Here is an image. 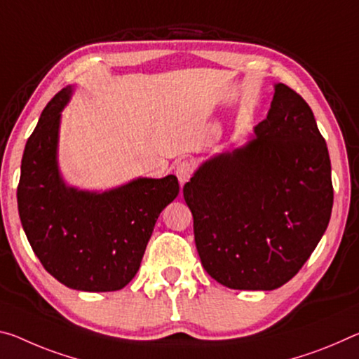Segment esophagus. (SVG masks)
<instances>
[{"label":"esophagus","mask_w":359,"mask_h":359,"mask_svg":"<svg viewBox=\"0 0 359 359\" xmlns=\"http://www.w3.org/2000/svg\"><path fill=\"white\" fill-rule=\"evenodd\" d=\"M191 174H193L191 161H189V159H182V161L177 163V166H175V175H177L180 184H185V182L191 177Z\"/></svg>","instance_id":"34e87169"}]
</instances>
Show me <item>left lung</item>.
Wrapping results in <instances>:
<instances>
[{
	"label": "left lung",
	"mask_w": 359,
	"mask_h": 359,
	"mask_svg": "<svg viewBox=\"0 0 359 359\" xmlns=\"http://www.w3.org/2000/svg\"><path fill=\"white\" fill-rule=\"evenodd\" d=\"M255 139L184 187L201 264L230 289L271 291L297 275L327 229L331 159L309 104L276 84Z\"/></svg>",
	"instance_id": "obj_1"
}]
</instances>
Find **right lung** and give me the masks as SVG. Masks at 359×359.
Returning a JSON list of instances; mask_svg holds the SVG:
<instances>
[{
  "instance_id": "right-lung-1",
  "label": "right lung",
  "mask_w": 359,
  "mask_h": 359,
  "mask_svg": "<svg viewBox=\"0 0 359 359\" xmlns=\"http://www.w3.org/2000/svg\"><path fill=\"white\" fill-rule=\"evenodd\" d=\"M70 93L65 88L50 99L27 140L17 187L20 222L57 281L76 291H119L137 273L158 215L179 195V180L137 179L104 193L67 187L57 169V137Z\"/></svg>"
}]
</instances>
